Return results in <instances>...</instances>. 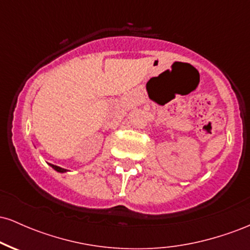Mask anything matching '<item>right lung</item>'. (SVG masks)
<instances>
[{
    "label": "right lung",
    "instance_id": "add662e5",
    "mask_svg": "<svg viewBox=\"0 0 250 250\" xmlns=\"http://www.w3.org/2000/svg\"><path fill=\"white\" fill-rule=\"evenodd\" d=\"M49 166L51 168L54 169V170H56L57 173H67V169H64V168H61V167H59V166H55V165H50L49 163Z\"/></svg>",
    "mask_w": 250,
    "mask_h": 250
}]
</instances>
